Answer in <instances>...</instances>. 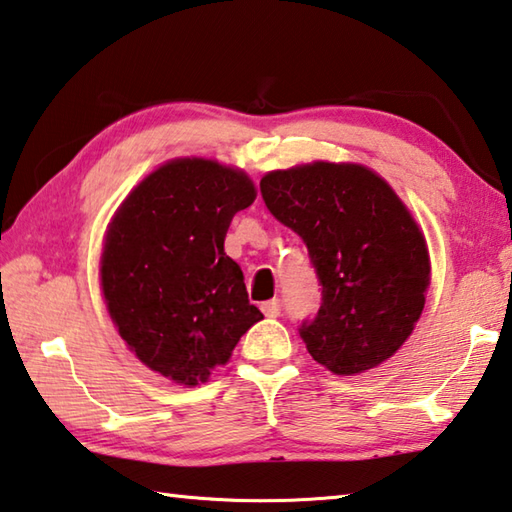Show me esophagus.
<instances>
[{
    "instance_id": "obj_1",
    "label": "esophagus",
    "mask_w": 512,
    "mask_h": 512,
    "mask_svg": "<svg viewBox=\"0 0 512 512\" xmlns=\"http://www.w3.org/2000/svg\"><path fill=\"white\" fill-rule=\"evenodd\" d=\"M262 311L266 318H277V315L282 313V304H280V300H268L262 304Z\"/></svg>"
}]
</instances>
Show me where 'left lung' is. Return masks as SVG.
<instances>
[{
    "mask_svg": "<svg viewBox=\"0 0 512 512\" xmlns=\"http://www.w3.org/2000/svg\"><path fill=\"white\" fill-rule=\"evenodd\" d=\"M259 190L318 273L322 304L300 327L313 360L353 376L392 358L430 286L425 237L398 194L365 165L327 161L268 172Z\"/></svg>",
    "mask_w": 512,
    "mask_h": 512,
    "instance_id": "left-lung-1",
    "label": "left lung"
}]
</instances>
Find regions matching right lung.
<instances>
[{
  "mask_svg": "<svg viewBox=\"0 0 512 512\" xmlns=\"http://www.w3.org/2000/svg\"><path fill=\"white\" fill-rule=\"evenodd\" d=\"M246 172L174 159L129 192L107 228L100 284L120 338L179 385L206 383L264 318L224 253L232 217L255 201Z\"/></svg>",
  "mask_w": 512,
  "mask_h": 512,
  "instance_id": "right-lung-1",
  "label": "right lung"
}]
</instances>
